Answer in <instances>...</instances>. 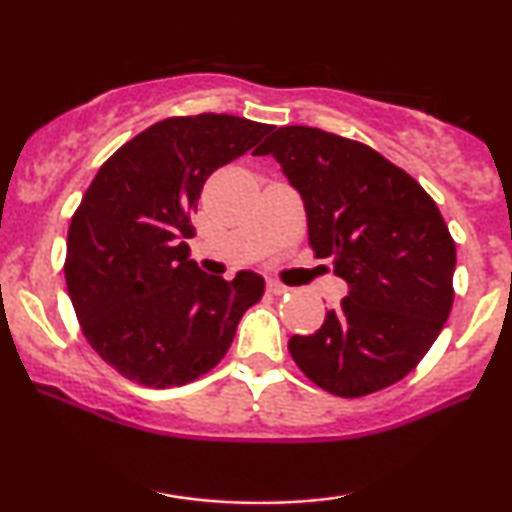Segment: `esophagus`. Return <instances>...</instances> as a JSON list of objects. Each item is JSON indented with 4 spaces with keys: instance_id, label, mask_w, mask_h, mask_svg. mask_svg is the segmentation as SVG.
<instances>
[{
    "instance_id": "34e87169",
    "label": "esophagus",
    "mask_w": 512,
    "mask_h": 512,
    "mask_svg": "<svg viewBox=\"0 0 512 512\" xmlns=\"http://www.w3.org/2000/svg\"><path fill=\"white\" fill-rule=\"evenodd\" d=\"M289 291H291L289 286L279 284V282H275V279H270L268 282V293H272V296H284V293H289Z\"/></svg>"
}]
</instances>
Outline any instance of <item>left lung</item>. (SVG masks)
Wrapping results in <instances>:
<instances>
[{
	"mask_svg": "<svg viewBox=\"0 0 512 512\" xmlns=\"http://www.w3.org/2000/svg\"><path fill=\"white\" fill-rule=\"evenodd\" d=\"M256 156H272L303 198L310 244L347 282L338 310L289 352L321 389L359 398L403 380L452 310L457 249L422 186L370 146L286 125Z\"/></svg>",
	"mask_w": 512,
	"mask_h": 512,
	"instance_id": "obj_1",
	"label": "left lung"
}]
</instances>
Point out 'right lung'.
<instances>
[{"instance_id":"obj_1","label":"right lung","mask_w":512,"mask_h":512,"mask_svg":"<svg viewBox=\"0 0 512 512\" xmlns=\"http://www.w3.org/2000/svg\"><path fill=\"white\" fill-rule=\"evenodd\" d=\"M270 130L226 114L165 118L121 146L83 195L67 235V291L90 347L128 380H198L261 300L258 272L207 275L188 240L209 174Z\"/></svg>"}]
</instances>
